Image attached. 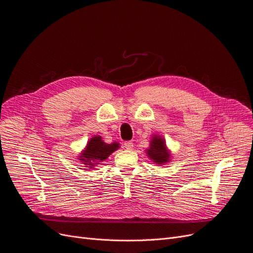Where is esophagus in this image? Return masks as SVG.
<instances>
[{
    "instance_id": "34e87169",
    "label": "esophagus",
    "mask_w": 253,
    "mask_h": 253,
    "mask_svg": "<svg viewBox=\"0 0 253 253\" xmlns=\"http://www.w3.org/2000/svg\"><path fill=\"white\" fill-rule=\"evenodd\" d=\"M133 147H134V144H133L132 141H126L125 142V148L126 150H131V149H133Z\"/></svg>"
}]
</instances>
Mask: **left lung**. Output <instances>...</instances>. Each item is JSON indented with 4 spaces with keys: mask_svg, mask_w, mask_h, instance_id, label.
Segmentation results:
<instances>
[{
    "mask_svg": "<svg viewBox=\"0 0 253 253\" xmlns=\"http://www.w3.org/2000/svg\"><path fill=\"white\" fill-rule=\"evenodd\" d=\"M148 156L153 160V162L162 165L168 163L170 160V154L167 151L165 140L160 138L158 136L153 137V139L150 144V149L147 151Z\"/></svg>",
    "mask_w": 253,
    "mask_h": 253,
    "instance_id": "obj_1",
    "label": "left lung"
}]
</instances>
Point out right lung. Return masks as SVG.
Here are the masks:
<instances>
[{"mask_svg":"<svg viewBox=\"0 0 253 253\" xmlns=\"http://www.w3.org/2000/svg\"><path fill=\"white\" fill-rule=\"evenodd\" d=\"M118 148L119 144L117 142L108 144L102 140L101 136H95L88 141L85 151L82 153V156H80V160L85 163L84 165L94 167L98 165L97 163L105 160Z\"/></svg>","mask_w":253,"mask_h":253,"instance_id":"1","label":"right lung"}]
</instances>
